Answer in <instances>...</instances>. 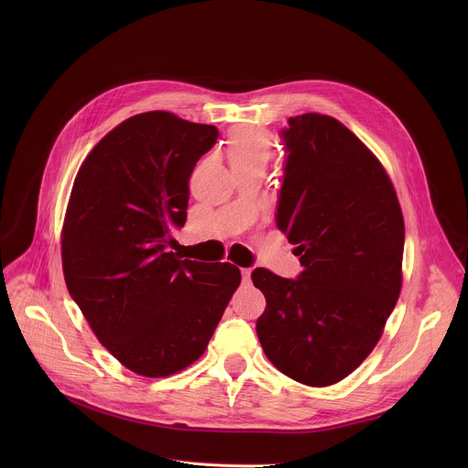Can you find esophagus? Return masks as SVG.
Here are the masks:
<instances>
[{"mask_svg": "<svg viewBox=\"0 0 468 468\" xmlns=\"http://www.w3.org/2000/svg\"><path fill=\"white\" fill-rule=\"evenodd\" d=\"M240 274H242V282L248 283V282H250V276H251V269H242Z\"/></svg>", "mask_w": 468, "mask_h": 468, "instance_id": "34e87169", "label": "esophagus"}]
</instances>
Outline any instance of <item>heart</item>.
Returning a JSON list of instances; mask_svg holds the SVG:
<instances>
[{
  "mask_svg": "<svg viewBox=\"0 0 468 468\" xmlns=\"http://www.w3.org/2000/svg\"><path fill=\"white\" fill-rule=\"evenodd\" d=\"M272 154V141L259 127L235 129L228 143V157L231 165H266Z\"/></svg>",
  "mask_w": 468,
  "mask_h": 468,
  "instance_id": "1",
  "label": "heart"
}]
</instances>
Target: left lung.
<instances>
[{
  "instance_id": "obj_1",
  "label": "left lung",
  "mask_w": 468,
  "mask_h": 468,
  "mask_svg": "<svg viewBox=\"0 0 468 468\" xmlns=\"http://www.w3.org/2000/svg\"><path fill=\"white\" fill-rule=\"evenodd\" d=\"M282 141L276 224L303 271L298 280L251 272L266 298L255 329L278 370L327 387L367 359L398 302L404 217L381 163L339 120L292 116Z\"/></svg>"
}]
</instances>
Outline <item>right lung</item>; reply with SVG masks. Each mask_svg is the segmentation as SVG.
Listing matches in <instances>:
<instances>
[{
	"mask_svg": "<svg viewBox=\"0 0 468 468\" xmlns=\"http://www.w3.org/2000/svg\"><path fill=\"white\" fill-rule=\"evenodd\" d=\"M218 129L166 111L131 116L83 161L66 209L64 282L98 341L131 372L165 378L202 356L240 283L231 262L168 251L188 179Z\"/></svg>",
	"mask_w": 468,
	"mask_h": 468,
	"instance_id": "1",
	"label": "right lung"
}]
</instances>
